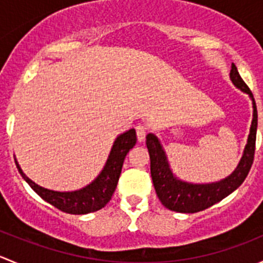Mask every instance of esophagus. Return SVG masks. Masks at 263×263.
I'll list each match as a JSON object with an SVG mask.
<instances>
[{
    "label": "esophagus",
    "mask_w": 263,
    "mask_h": 263,
    "mask_svg": "<svg viewBox=\"0 0 263 263\" xmlns=\"http://www.w3.org/2000/svg\"><path fill=\"white\" fill-rule=\"evenodd\" d=\"M136 134H137V140H139V141H144L147 134V127L145 126V124H137Z\"/></svg>",
    "instance_id": "1"
}]
</instances>
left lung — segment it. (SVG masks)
<instances>
[{
    "mask_svg": "<svg viewBox=\"0 0 263 263\" xmlns=\"http://www.w3.org/2000/svg\"><path fill=\"white\" fill-rule=\"evenodd\" d=\"M230 80L233 84L247 92L253 104V119H252L251 131L247 141L245 154L238 164L237 169L220 182L208 183V184H193L183 182L173 176L165 151L161 147L158 137L153 134L146 136V146L150 155V172L154 187L160 202L166 209L177 213L193 214L209 209L216 202L221 201L228 195L237 190L248 176L249 169L253 164L254 148H256V132H257V108L252 91L240 78L237 67L232 63Z\"/></svg>",
    "mask_w": 263,
    "mask_h": 263,
    "instance_id": "obj_1",
    "label": "left lung"
}]
</instances>
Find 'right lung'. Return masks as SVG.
Returning <instances> with one entry per match:
<instances>
[{"label": "right lung", "mask_w": 263, "mask_h": 263, "mask_svg": "<svg viewBox=\"0 0 263 263\" xmlns=\"http://www.w3.org/2000/svg\"><path fill=\"white\" fill-rule=\"evenodd\" d=\"M136 141V131L134 128L119 135L113 144L109 158H108L102 173L86 187L72 191V192H57V191H50L41 187L24 174V172L18 166L16 159H15V163H16L21 177L44 201H47L63 213L84 215L100 210L109 202L116 191L119 176H121L124 158H126L127 153L135 146Z\"/></svg>", "instance_id": "add662e5"}]
</instances>
